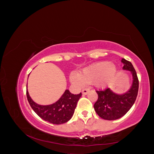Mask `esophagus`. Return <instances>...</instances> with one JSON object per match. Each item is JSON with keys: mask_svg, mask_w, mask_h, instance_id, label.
<instances>
[{"mask_svg": "<svg viewBox=\"0 0 154 154\" xmlns=\"http://www.w3.org/2000/svg\"><path fill=\"white\" fill-rule=\"evenodd\" d=\"M89 91V89H85L82 90V93L83 95H87Z\"/></svg>", "mask_w": 154, "mask_h": 154, "instance_id": "obj_1", "label": "esophagus"}]
</instances>
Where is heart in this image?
Instances as JSON below:
<instances>
[{"instance_id": "heart-1", "label": "heart", "mask_w": 154, "mask_h": 154, "mask_svg": "<svg viewBox=\"0 0 154 154\" xmlns=\"http://www.w3.org/2000/svg\"><path fill=\"white\" fill-rule=\"evenodd\" d=\"M117 73L115 65L109 61H101L84 68L78 74L71 75L72 83L83 87L85 83L93 84L99 88H104L112 82Z\"/></svg>"}]
</instances>
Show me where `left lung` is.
<instances>
[{
	"instance_id": "left-lung-1",
	"label": "left lung",
	"mask_w": 154,
	"mask_h": 154,
	"mask_svg": "<svg viewBox=\"0 0 154 154\" xmlns=\"http://www.w3.org/2000/svg\"><path fill=\"white\" fill-rule=\"evenodd\" d=\"M123 70L129 71L132 75L131 86L128 91L117 94L110 88L103 91H96L98 95L97 101L94 104V109L97 115L106 120H116L121 118L131 109L136 99L139 81L133 65L127 60L122 59Z\"/></svg>"
}]
</instances>
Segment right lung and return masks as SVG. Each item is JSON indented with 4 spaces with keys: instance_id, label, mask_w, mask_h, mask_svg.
<instances>
[{
    "instance_id": "right-lung-1",
    "label": "right lung",
    "mask_w": 154,
    "mask_h": 154,
    "mask_svg": "<svg viewBox=\"0 0 154 154\" xmlns=\"http://www.w3.org/2000/svg\"><path fill=\"white\" fill-rule=\"evenodd\" d=\"M81 95V93L74 95L67 89L55 103L42 105L37 104L32 100L26 89L27 99L35 112L45 121L57 125L63 124L71 119Z\"/></svg>"
}]
</instances>
